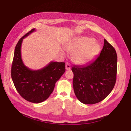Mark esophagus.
I'll use <instances>...</instances> for the list:
<instances>
[{"instance_id":"esophagus-1","label":"esophagus","mask_w":131,"mask_h":131,"mask_svg":"<svg viewBox=\"0 0 131 131\" xmlns=\"http://www.w3.org/2000/svg\"><path fill=\"white\" fill-rule=\"evenodd\" d=\"M65 68L66 70H70V68H71V65L70 64L68 63V62H66V65H65Z\"/></svg>"}]
</instances>
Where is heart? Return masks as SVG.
Wrapping results in <instances>:
<instances>
[{"instance_id": "obj_1", "label": "heart", "mask_w": 131, "mask_h": 131, "mask_svg": "<svg viewBox=\"0 0 131 131\" xmlns=\"http://www.w3.org/2000/svg\"><path fill=\"white\" fill-rule=\"evenodd\" d=\"M65 49L71 54L72 60L78 65H84L90 62L99 53L101 47L94 38L78 37L70 40L65 45Z\"/></svg>"}]
</instances>
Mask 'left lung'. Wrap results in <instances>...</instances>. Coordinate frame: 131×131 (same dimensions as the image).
<instances>
[{
	"instance_id": "8db88e82",
	"label": "left lung",
	"mask_w": 131,
	"mask_h": 131,
	"mask_svg": "<svg viewBox=\"0 0 131 131\" xmlns=\"http://www.w3.org/2000/svg\"><path fill=\"white\" fill-rule=\"evenodd\" d=\"M71 70L74 93L79 101L86 104L99 103L108 95L116 82V50L104 39L99 56L87 65L74 66Z\"/></svg>"
}]
</instances>
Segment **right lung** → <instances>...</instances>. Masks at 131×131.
<instances>
[{
    "label": "right lung",
    "instance_id": "1",
    "mask_svg": "<svg viewBox=\"0 0 131 131\" xmlns=\"http://www.w3.org/2000/svg\"><path fill=\"white\" fill-rule=\"evenodd\" d=\"M35 28L19 40L15 49L11 68V77L15 88L23 98L38 103L47 100L55 84L65 71V63L52 61L44 68L33 70L25 66L21 55L23 39L35 31Z\"/></svg>",
    "mask_w": 131,
    "mask_h": 131
}]
</instances>
